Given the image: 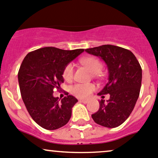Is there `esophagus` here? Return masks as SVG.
Wrapping results in <instances>:
<instances>
[{
    "label": "esophagus",
    "instance_id": "34e87169",
    "mask_svg": "<svg viewBox=\"0 0 158 158\" xmlns=\"http://www.w3.org/2000/svg\"><path fill=\"white\" fill-rule=\"evenodd\" d=\"M79 101L80 102L85 103V104H86V103H88V101H87V100H84V99H79Z\"/></svg>",
    "mask_w": 158,
    "mask_h": 158
}]
</instances>
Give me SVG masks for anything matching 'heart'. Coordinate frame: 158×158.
<instances>
[{"label":"heart","instance_id":"heart-1","mask_svg":"<svg viewBox=\"0 0 158 158\" xmlns=\"http://www.w3.org/2000/svg\"><path fill=\"white\" fill-rule=\"evenodd\" d=\"M80 63L86 68L92 74H98L102 69V63L98 59L94 56H86L81 59ZM73 66L69 63L63 70V79L69 82L73 78ZM95 89V85L92 84H76L72 86L71 92L78 98H85L89 97Z\"/></svg>","mask_w":158,"mask_h":158}]
</instances>
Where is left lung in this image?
<instances>
[{
  "label": "left lung",
  "mask_w": 158,
  "mask_h": 158,
  "mask_svg": "<svg viewBox=\"0 0 158 158\" xmlns=\"http://www.w3.org/2000/svg\"><path fill=\"white\" fill-rule=\"evenodd\" d=\"M100 57L109 71L108 82L98 93L109 100L99 101V109L92 114L95 123L106 128H116L127 120L140 94L142 69L135 56L128 49L114 45H102L85 49Z\"/></svg>",
  "instance_id": "8db88e82"
}]
</instances>
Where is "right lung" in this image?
<instances>
[{
  "label": "right lung",
  "mask_w": 158,
  "mask_h": 158,
  "mask_svg": "<svg viewBox=\"0 0 158 158\" xmlns=\"http://www.w3.org/2000/svg\"><path fill=\"white\" fill-rule=\"evenodd\" d=\"M83 49L64 50L44 47L29 52L18 72V82L23 103L36 124L47 130H56L68 123L72 109L78 102L66 92L61 101L53 96V90L60 89L64 82L65 67Z\"/></svg>",
  "instance_id": "1"
}]
</instances>
